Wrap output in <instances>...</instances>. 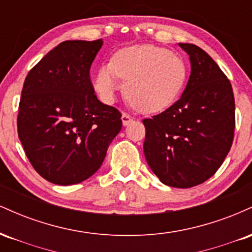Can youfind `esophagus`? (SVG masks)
Segmentation results:
<instances>
[{
  "instance_id": "obj_1",
  "label": "esophagus",
  "mask_w": 252,
  "mask_h": 252,
  "mask_svg": "<svg viewBox=\"0 0 252 252\" xmlns=\"http://www.w3.org/2000/svg\"><path fill=\"white\" fill-rule=\"evenodd\" d=\"M131 121H132V117L130 116L129 114H126V112H123V114H122L123 126H128V124L131 123Z\"/></svg>"
}]
</instances>
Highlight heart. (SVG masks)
Masks as SVG:
<instances>
[{"instance_id":"1","label":"heart","mask_w":252,"mask_h":252,"mask_svg":"<svg viewBox=\"0 0 252 252\" xmlns=\"http://www.w3.org/2000/svg\"><path fill=\"white\" fill-rule=\"evenodd\" d=\"M189 70L180 56L154 45L123 48L100 67L96 90L102 99L112 102L126 83V97L135 109L158 112L175 102L186 84Z\"/></svg>"}]
</instances>
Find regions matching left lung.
<instances>
[{"instance_id":"1","label":"left lung","mask_w":252,"mask_h":252,"mask_svg":"<svg viewBox=\"0 0 252 252\" xmlns=\"http://www.w3.org/2000/svg\"><path fill=\"white\" fill-rule=\"evenodd\" d=\"M190 76L180 99L161 114L144 118L143 152L164 185L189 189L210 179L230 152L236 126L230 80L215 60L192 43Z\"/></svg>"}]
</instances>
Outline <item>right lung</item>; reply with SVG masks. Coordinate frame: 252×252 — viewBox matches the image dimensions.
<instances>
[{"mask_svg":"<svg viewBox=\"0 0 252 252\" xmlns=\"http://www.w3.org/2000/svg\"><path fill=\"white\" fill-rule=\"evenodd\" d=\"M102 45V39L63 41L26 77L17 134L33 168L52 184H79L94 174L122 129V114L97 99L90 78Z\"/></svg>","mask_w":252,"mask_h":252,"instance_id":"right-lung-1","label":"right lung"}]
</instances>
